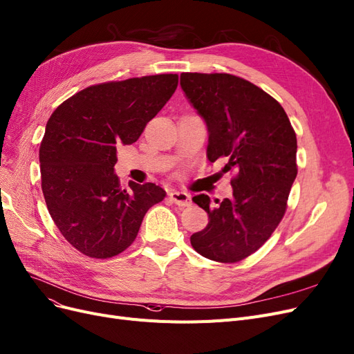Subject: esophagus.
<instances>
[{
  "label": "esophagus",
  "mask_w": 354,
  "mask_h": 354,
  "mask_svg": "<svg viewBox=\"0 0 354 354\" xmlns=\"http://www.w3.org/2000/svg\"><path fill=\"white\" fill-rule=\"evenodd\" d=\"M169 198L180 207H187L191 204V195L184 191H172L169 194Z\"/></svg>",
  "instance_id": "34e87169"
}]
</instances>
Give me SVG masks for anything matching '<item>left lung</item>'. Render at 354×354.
Masks as SVG:
<instances>
[{"label":"left lung","instance_id":"1","mask_svg":"<svg viewBox=\"0 0 354 354\" xmlns=\"http://www.w3.org/2000/svg\"><path fill=\"white\" fill-rule=\"evenodd\" d=\"M180 87L208 128L207 159H226L233 195L192 201L208 225L191 236L200 255L233 264L258 251L277 229L297 175L296 133L281 104L263 88L226 73H182Z\"/></svg>","mask_w":354,"mask_h":354}]
</instances>
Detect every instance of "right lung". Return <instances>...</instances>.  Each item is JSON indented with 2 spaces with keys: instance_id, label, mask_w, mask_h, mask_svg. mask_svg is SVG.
Here are the masks:
<instances>
[{
  "instance_id": "obj_1",
  "label": "right lung",
  "mask_w": 354,
  "mask_h": 354,
  "mask_svg": "<svg viewBox=\"0 0 354 354\" xmlns=\"http://www.w3.org/2000/svg\"><path fill=\"white\" fill-rule=\"evenodd\" d=\"M178 87V74L88 86L52 112L39 147L42 192L55 226L90 258L124 252L147 210L163 201L159 185L113 174L116 144H133Z\"/></svg>"
}]
</instances>
